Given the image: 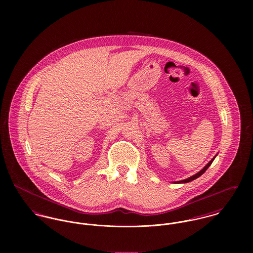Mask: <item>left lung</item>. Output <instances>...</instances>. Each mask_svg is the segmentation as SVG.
<instances>
[{
    "instance_id": "8db88e82",
    "label": "left lung",
    "mask_w": 253,
    "mask_h": 253,
    "mask_svg": "<svg viewBox=\"0 0 253 253\" xmlns=\"http://www.w3.org/2000/svg\"><path fill=\"white\" fill-rule=\"evenodd\" d=\"M217 154L209 162V164L208 165H206V167L204 168V169H202L199 172H197L196 174H194V175H192V176H190V177H188V178H186V179H184V180L180 181H174L173 183H176V184H179V183H188V182H191V181L195 180V179H197L198 177H200L201 175H203L205 172H206V170L211 167V165L212 164V162L214 161V159L216 158Z\"/></svg>"
}]
</instances>
